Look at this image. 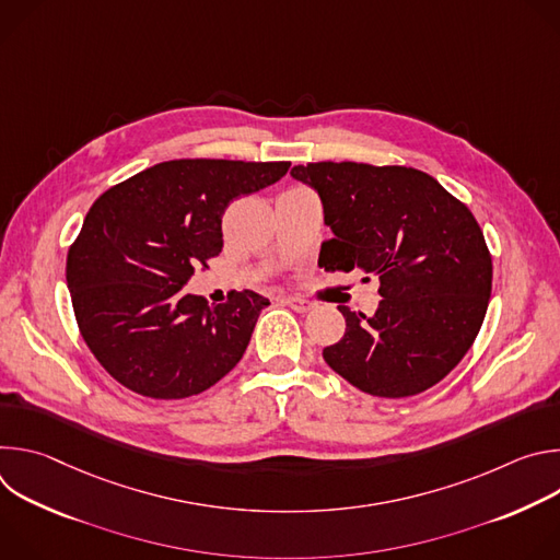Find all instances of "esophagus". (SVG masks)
Wrapping results in <instances>:
<instances>
[{"instance_id": "esophagus-1", "label": "esophagus", "mask_w": 560, "mask_h": 560, "mask_svg": "<svg viewBox=\"0 0 560 560\" xmlns=\"http://www.w3.org/2000/svg\"><path fill=\"white\" fill-rule=\"evenodd\" d=\"M283 303H285L288 307H292L294 312H301V314H305V312H310V310L314 307V303H310V301H305V299H301V296H285Z\"/></svg>"}]
</instances>
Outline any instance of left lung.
Listing matches in <instances>:
<instances>
[{"mask_svg":"<svg viewBox=\"0 0 560 560\" xmlns=\"http://www.w3.org/2000/svg\"><path fill=\"white\" fill-rule=\"evenodd\" d=\"M335 232L318 266L378 277L383 296L365 316L339 305L346 335L326 363L372 396L419 394L471 348L492 292V257L465 203L406 166L322 162L294 166Z\"/></svg>","mask_w":560,"mask_h":560,"instance_id":"1","label":"left lung"}]
</instances>
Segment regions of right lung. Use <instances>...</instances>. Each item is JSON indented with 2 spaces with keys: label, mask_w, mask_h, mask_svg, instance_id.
Instances as JSON below:
<instances>
[{
  "label": "right lung",
  "mask_w": 560,
  "mask_h": 560,
  "mask_svg": "<svg viewBox=\"0 0 560 560\" xmlns=\"http://www.w3.org/2000/svg\"><path fill=\"white\" fill-rule=\"evenodd\" d=\"M288 162L173 159L106 190L68 250L77 326L128 389L186 398L242 361L270 301L253 290L210 305L184 285L223 248L232 199L277 184Z\"/></svg>",
  "instance_id": "add662e5"
}]
</instances>
